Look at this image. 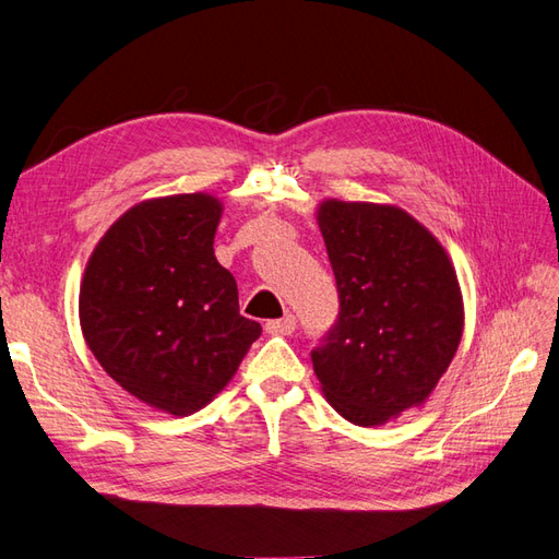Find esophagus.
I'll return each mask as SVG.
<instances>
[{
  "mask_svg": "<svg viewBox=\"0 0 559 559\" xmlns=\"http://www.w3.org/2000/svg\"><path fill=\"white\" fill-rule=\"evenodd\" d=\"M296 330V318L292 316V312H287V316L280 318V320H267L265 322V332L267 334H292Z\"/></svg>",
  "mask_w": 559,
  "mask_h": 559,
  "instance_id": "esophagus-1",
  "label": "esophagus"
}]
</instances>
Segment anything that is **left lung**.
I'll return each mask as SVG.
<instances>
[{
  "mask_svg": "<svg viewBox=\"0 0 559 559\" xmlns=\"http://www.w3.org/2000/svg\"><path fill=\"white\" fill-rule=\"evenodd\" d=\"M318 225L338 316L310 350L326 401L353 425H384L427 401L451 365L465 312L455 270L396 206L324 201Z\"/></svg>",
  "mask_w": 559,
  "mask_h": 559,
  "instance_id": "left-lung-1",
  "label": "left lung"
}]
</instances>
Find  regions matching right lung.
I'll list each match as a JSON object with an SVG mask.
<instances>
[{
  "label": "right lung",
  "mask_w": 559,
  "mask_h": 559,
  "mask_svg": "<svg viewBox=\"0 0 559 559\" xmlns=\"http://www.w3.org/2000/svg\"><path fill=\"white\" fill-rule=\"evenodd\" d=\"M221 201L177 194L120 215L80 287V326L108 377L170 415L233 379L261 324L239 316L237 282L215 261Z\"/></svg>",
  "instance_id": "add662e5"
}]
</instances>
